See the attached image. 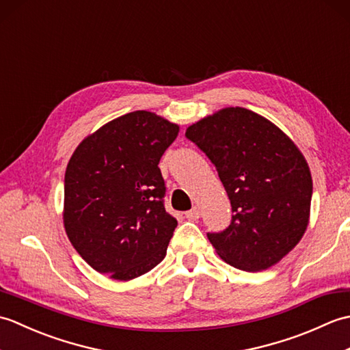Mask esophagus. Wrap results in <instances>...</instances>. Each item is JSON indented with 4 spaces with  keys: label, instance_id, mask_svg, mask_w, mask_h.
I'll list each match as a JSON object with an SVG mask.
<instances>
[{
    "label": "esophagus",
    "instance_id": "1",
    "mask_svg": "<svg viewBox=\"0 0 350 350\" xmlns=\"http://www.w3.org/2000/svg\"><path fill=\"white\" fill-rule=\"evenodd\" d=\"M200 215H202V212H200V209L196 206V207H192L191 211L185 213V217H187L189 221H197L200 218Z\"/></svg>",
    "mask_w": 350,
    "mask_h": 350
}]
</instances>
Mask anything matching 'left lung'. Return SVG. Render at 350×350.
Masks as SVG:
<instances>
[{
    "label": "left lung",
    "mask_w": 350,
    "mask_h": 350,
    "mask_svg": "<svg viewBox=\"0 0 350 350\" xmlns=\"http://www.w3.org/2000/svg\"><path fill=\"white\" fill-rule=\"evenodd\" d=\"M217 167L233 217L221 233H207L217 254L237 269H269L308 227L310 167L278 126L254 111L222 108L187 129Z\"/></svg>",
    "instance_id": "1"
}]
</instances>
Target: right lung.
<instances>
[{
    "mask_svg": "<svg viewBox=\"0 0 350 350\" xmlns=\"http://www.w3.org/2000/svg\"><path fill=\"white\" fill-rule=\"evenodd\" d=\"M179 124L133 111L81 141L66 168L63 222L94 271L118 281L159 265L177 221L165 212L158 163Z\"/></svg>",
    "mask_w": 350,
    "mask_h": 350,
    "instance_id": "1",
    "label": "right lung"
}]
</instances>
